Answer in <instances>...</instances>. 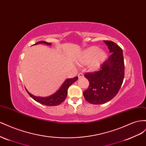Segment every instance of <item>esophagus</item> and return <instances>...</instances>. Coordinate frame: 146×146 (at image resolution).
Listing matches in <instances>:
<instances>
[{
    "mask_svg": "<svg viewBox=\"0 0 146 146\" xmlns=\"http://www.w3.org/2000/svg\"><path fill=\"white\" fill-rule=\"evenodd\" d=\"M78 76L79 79H80V78H82L83 76H84V74H83V73H80L78 74Z\"/></svg>",
    "mask_w": 146,
    "mask_h": 146,
    "instance_id": "1",
    "label": "esophagus"
}]
</instances>
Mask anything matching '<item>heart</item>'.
<instances>
[{
  "instance_id": "heart-1",
  "label": "heart",
  "mask_w": 146,
  "mask_h": 146,
  "mask_svg": "<svg viewBox=\"0 0 146 146\" xmlns=\"http://www.w3.org/2000/svg\"><path fill=\"white\" fill-rule=\"evenodd\" d=\"M106 57V52L98 47L90 46L82 51L78 57V62L82 65H88L92 70H97Z\"/></svg>"
}]
</instances>
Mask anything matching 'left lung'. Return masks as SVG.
Segmentation results:
<instances>
[{"label": "left lung", "instance_id": "left-lung-1", "mask_svg": "<svg viewBox=\"0 0 146 146\" xmlns=\"http://www.w3.org/2000/svg\"><path fill=\"white\" fill-rule=\"evenodd\" d=\"M104 42L111 55L99 71L84 75L89 81V86L83 95L87 102L94 105L104 104L113 98L121 87L124 78L122 49L113 41L104 40Z\"/></svg>", "mask_w": 146, "mask_h": 146}]
</instances>
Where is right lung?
<instances>
[{"mask_svg": "<svg viewBox=\"0 0 146 146\" xmlns=\"http://www.w3.org/2000/svg\"><path fill=\"white\" fill-rule=\"evenodd\" d=\"M40 43H43L48 46L51 45V43H48L43 41H38V42H37L36 43L33 45H36ZM78 80V78L77 76L74 77V78H72V79H70V78L66 79V80L64 82L63 84H62V85L60 87V88L58 89L57 91H56L55 93L49 95L48 97H36L34 95H32L30 92H29L27 90H26L28 94L36 102L42 104V105H46V106H57V105H60V103H62L65 100L66 96H67V90L68 89V87L72 84H73L74 82Z\"/></svg>", "mask_w": 146, "mask_h": 146, "instance_id": "1", "label": "right lung"}]
</instances>
